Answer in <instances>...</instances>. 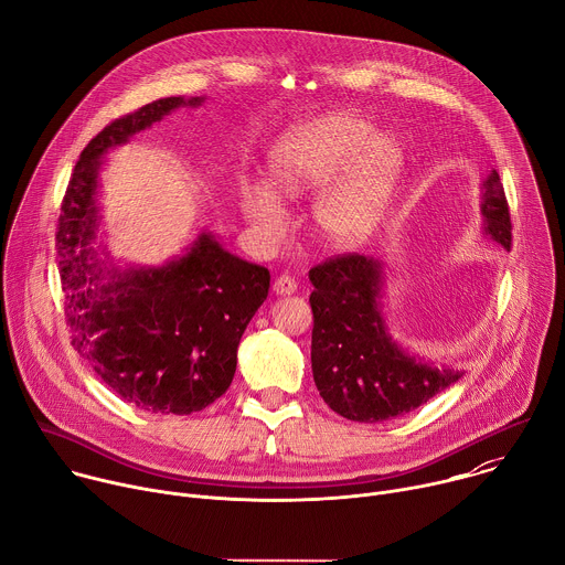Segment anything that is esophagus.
Listing matches in <instances>:
<instances>
[{
	"mask_svg": "<svg viewBox=\"0 0 565 565\" xmlns=\"http://www.w3.org/2000/svg\"><path fill=\"white\" fill-rule=\"evenodd\" d=\"M273 290H275V295H281V297L284 295H292L297 290V281L290 275H281V277L275 279Z\"/></svg>",
	"mask_w": 565,
	"mask_h": 565,
	"instance_id": "1",
	"label": "esophagus"
}]
</instances>
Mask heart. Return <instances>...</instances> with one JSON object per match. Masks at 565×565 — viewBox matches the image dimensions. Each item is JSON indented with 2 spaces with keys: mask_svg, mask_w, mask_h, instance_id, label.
Here are the masks:
<instances>
[{
  "mask_svg": "<svg viewBox=\"0 0 565 565\" xmlns=\"http://www.w3.org/2000/svg\"><path fill=\"white\" fill-rule=\"evenodd\" d=\"M273 185L241 179L238 205L264 246L288 232L281 201L315 194V232L331 248H353L380 225L405 172V151L353 111H333L288 129L270 153Z\"/></svg>",
  "mask_w": 565,
  "mask_h": 565,
  "instance_id": "1",
  "label": "heart"
}]
</instances>
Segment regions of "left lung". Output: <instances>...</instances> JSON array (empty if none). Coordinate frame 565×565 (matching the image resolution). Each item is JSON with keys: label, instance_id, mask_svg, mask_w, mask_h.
Masks as SVG:
<instances>
[{"label": "left lung", "instance_id": "8db88e82", "mask_svg": "<svg viewBox=\"0 0 565 565\" xmlns=\"http://www.w3.org/2000/svg\"><path fill=\"white\" fill-rule=\"evenodd\" d=\"M482 232L510 250L512 223L499 172L482 181ZM315 317L310 362L319 395L347 420L405 416L451 386L465 371L438 366L402 349L382 312V262L344 255L310 273Z\"/></svg>", "mask_w": 565, "mask_h": 565}]
</instances>
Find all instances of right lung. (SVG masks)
Returning <instances> with one entry per match:
<instances>
[{"mask_svg": "<svg viewBox=\"0 0 565 565\" xmlns=\"http://www.w3.org/2000/svg\"><path fill=\"white\" fill-rule=\"evenodd\" d=\"M203 98H160L107 125L79 153L57 218V259L73 347L129 405L190 416L221 397L236 349L266 301L270 273L201 232L163 266L118 268L96 248L103 156L134 134Z\"/></svg>", "mask_w": 565, "mask_h": 565, "instance_id": "obj_1", "label": "right lung"}]
</instances>
